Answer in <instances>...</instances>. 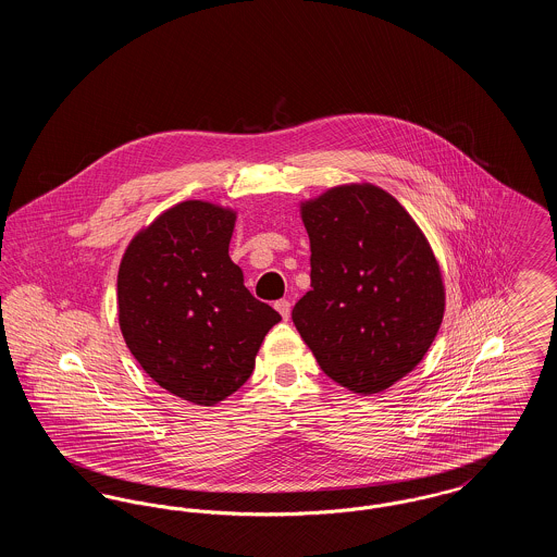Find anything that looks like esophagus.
Returning a JSON list of instances; mask_svg holds the SVG:
<instances>
[{"instance_id": "obj_1", "label": "esophagus", "mask_w": 557, "mask_h": 557, "mask_svg": "<svg viewBox=\"0 0 557 557\" xmlns=\"http://www.w3.org/2000/svg\"><path fill=\"white\" fill-rule=\"evenodd\" d=\"M275 309H277V313L282 315L284 319L290 318V302L286 300V298H282V300H277L275 302Z\"/></svg>"}]
</instances>
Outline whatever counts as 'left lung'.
Returning a JSON list of instances; mask_svg holds the SVG:
<instances>
[{
  "mask_svg": "<svg viewBox=\"0 0 557 557\" xmlns=\"http://www.w3.org/2000/svg\"><path fill=\"white\" fill-rule=\"evenodd\" d=\"M300 211L311 290L292 321L334 382L361 395L386 391L424 359L443 321L432 248L411 214L370 184L332 187Z\"/></svg>",
  "mask_w": 557,
  "mask_h": 557,
  "instance_id": "8db88e82",
  "label": "left lung"
}]
</instances>
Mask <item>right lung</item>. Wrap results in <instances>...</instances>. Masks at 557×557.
Here are the masks:
<instances>
[{"mask_svg": "<svg viewBox=\"0 0 557 557\" xmlns=\"http://www.w3.org/2000/svg\"><path fill=\"white\" fill-rule=\"evenodd\" d=\"M236 212L187 200L139 232L119 267L123 338L175 397L211 407L234 395L280 313L257 300L230 259Z\"/></svg>", "mask_w": 557, "mask_h": 557, "instance_id": "right-lung-1", "label": "right lung"}]
</instances>
